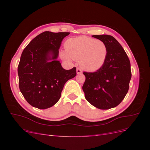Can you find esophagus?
Wrapping results in <instances>:
<instances>
[{"instance_id": "esophagus-1", "label": "esophagus", "mask_w": 150, "mask_h": 150, "mask_svg": "<svg viewBox=\"0 0 150 150\" xmlns=\"http://www.w3.org/2000/svg\"><path fill=\"white\" fill-rule=\"evenodd\" d=\"M76 72L77 74H81V72H82V70H81V69H80V68L78 67L76 69Z\"/></svg>"}]
</instances>
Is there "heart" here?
Masks as SVG:
<instances>
[{"label": "heart", "mask_w": 150, "mask_h": 150, "mask_svg": "<svg viewBox=\"0 0 150 150\" xmlns=\"http://www.w3.org/2000/svg\"><path fill=\"white\" fill-rule=\"evenodd\" d=\"M66 51L61 52V57L69 61L80 60L84 69L94 71L101 68L108 56V47L103 40L80 36L67 39L65 42Z\"/></svg>", "instance_id": "heart-1"}]
</instances>
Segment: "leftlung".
<instances>
[{
	"instance_id": "8db88e82",
	"label": "left lung",
	"mask_w": 150,
	"mask_h": 150,
	"mask_svg": "<svg viewBox=\"0 0 150 150\" xmlns=\"http://www.w3.org/2000/svg\"><path fill=\"white\" fill-rule=\"evenodd\" d=\"M106 44L108 56L104 64L96 72H84L83 86L85 98L100 110L118 105L128 91L131 78V64L124 49L110 35H94Z\"/></svg>"
}]
</instances>
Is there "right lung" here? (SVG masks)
I'll return each instance as SVG.
<instances>
[{
    "label": "right lung",
    "mask_w": 150,
    "mask_h": 150,
    "mask_svg": "<svg viewBox=\"0 0 150 150\" xmlns=\"http://www.w3.org/2000/svg\"><path fill=\"white\" fill-rule=\"evenodd\" d=\"M69 33L46 31L34 38L22 52L19 66V89L33 107L44 110L61 98L67 81L76 76V68H62L57 61L62 39Z\"/></svg>",
    "instance_id": "add662e5"
}]
</instances>
